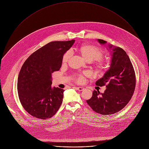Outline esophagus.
<instances>
[{
    "label": "esophagus",
    "instance_id": "esophagus-1",
    "mask_svg": "<svg viewBox=\"0 0 149 149\" xmlns=\"http://www.w3.org/2000/svg\"><path fill=\"white\" fill-rule=\"evenodd\" d=\"M76 89L79 91H82L84 90V88H83V87H76Z\"/></svg>",
    "mask_w": 149,
    "mask_h": 149
}]
</instances>
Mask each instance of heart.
I'll return each instance as SVG.
<instances>
[{"label":"heart","mask_w":149,"mask_h":149,"mask_svg":"<svg viewBox=\"0 0 149 149\" xmlns=\"http://www.w3.org/2000/svg\"><path fill=\"white\" fill-rule=\"evenodd\" d=\"M74 50L79 54L84 60L90 62L100 59L103 55V51L101 49L90 44H84L78 45L75 47ZM70 57L71 54L70 52H67L63 55L62 59V64H67ZM97 68L100 72H102L105 68V64L100 61L97 63ZM82 81L83 77L82 75H79L77 78V81L78 82H81Z\"/></svg>","instance_id":"heart-1"}]
</instances>
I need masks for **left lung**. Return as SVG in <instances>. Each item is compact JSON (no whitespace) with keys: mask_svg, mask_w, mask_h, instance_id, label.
Returning a JSON list of instances; mask_svg holds the SVG:
<instances>
[{"mask_svg":"<svg viewBox=\"0 0 149 149\" xmlns=\"http://www.w3.org/2000/svg\"><path fill=\"white\" fill-rule=\"evenodd\" d=\"M101 45L107 44L102 39H97ZM111 62L109 70L97 80L96 86H106L104 93L94 90L87 104L96 113L110 115L118 112L128 104L136 87V75L132 63L126 52L111 44L107 45Z\"/></svg>","mask_w":149,"mask_h":149,"instance_id":"8db88e82","label":"left lung"}]
</instances>
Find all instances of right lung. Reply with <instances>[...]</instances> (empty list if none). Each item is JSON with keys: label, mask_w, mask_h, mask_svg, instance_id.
I'll list each match as a JSON object with an SVG mask.
<instances>
[{"label": "right lung", "mask_w": 149, "mask_h": 149, "mask_svg": "<svg viewBox=\"0 0 149 149\" xmlns=\"http://www.w3.org/2000/svg\"><path fill=\"white\" fill-rule=\"evenodd\" d=\"M75 40L51 42L25 61L17 79L21 104L31 116L47 119L54 116L63 101L64 90L52 87V74L59 70L64 54Z\"/></svg>", "instance_id": "add662e5"}]
</instances>
